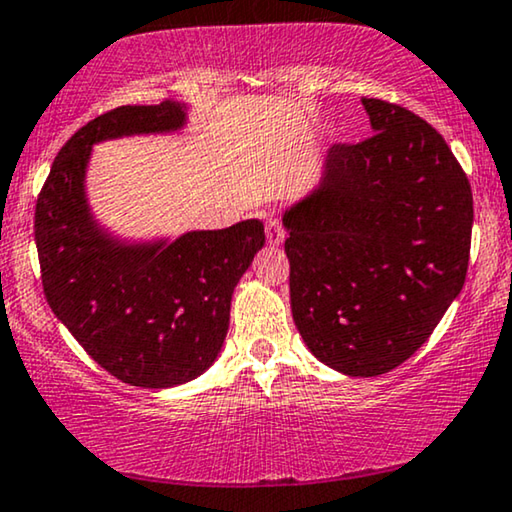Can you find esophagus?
Listing matches in <instances>:
<instances>
[{"instance_id": "obj_1", "label": "esophagus", "mask_w": 512, "mask_h": 512, "mask_svg": "<svg viewBox=\"0 0 512 512\" xmlns=\"http://www.w3.org/2000/svg\"><path fill=\"white\" fill-rule=\"evenodd\" d=\"M264 227H266V241H269L271 246H280V243L285 241V229L278 215H269Z\"/></svg>"}]
</instances>
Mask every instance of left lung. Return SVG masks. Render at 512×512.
Wrapping results in <instances>:
<instances>
[{
	"mask_svg": "<svg viewBox=\"0 0 512 512\" xmlns=\"http://www.w3.org/2000/svg\"><path fill=\"white\" fill-rule=\"evenodd\" d=\"M362 104L373 134L331 146L320 187L283 222L301 338L322 364L371 378L406 362L462 292L473 194L427 120Z\"/></svg>",
	"mask_w": 512,
	"mask_h": 512,
	"instance_id": "1",
	"label": "left lung"
}]
</instances>
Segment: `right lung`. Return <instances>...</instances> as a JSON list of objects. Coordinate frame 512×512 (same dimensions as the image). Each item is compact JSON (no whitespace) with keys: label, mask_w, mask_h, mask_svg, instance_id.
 Masks as SVG:
<instances>
[{"label":"right lung","mask_w":512,"mask_h":512,"mask_svg":"<svg viewBox=\"0 0 512 512\" xmlns=\"http://www.w3.org/2000/svg\"><path fill=\"white\" fill-rule=\"evenodd\" d=\"M183 122L176 102L97 115L57 153L34 211L48 306L102 369L148 390L183 385L215 362L234 287L264 246L259 220L143 246L106 236L92 220L85 199L92 143L174 132Z\"/></svg>","instance_id":"1"}]
</instances>
